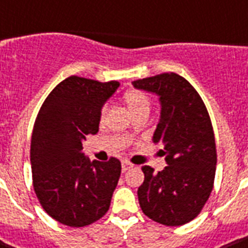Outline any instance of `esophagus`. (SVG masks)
<instances>
[{
  "label": "esophagus",
  "instance_id": "esophagus-1",
  "mask_svg": "<svg viewBox=\"0 0 248 248\" xmlns=\"http://www.w3.org/2000/svg\"><path fill=\"white\" fill-rule=\"evenodd\" d=\"M132 167H134V165H131V163L127 162V161H124V162H122V172H126L127 170L132 169Z\"/></svg>",
  "mask_w": 248,
  "mask_h": 248
}]
</instances>
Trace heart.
Returning <instances> with one entry per match:
<instances>
[{"instance_id": "b5f03b06", "label": "heart", "mask_w": 248, "mask_h": 248, "mask_svg": "<svg viewBox=\"0 0 248 248\" xmlns=\"http://www.w3.org/2000/svg\"><path fill=\"white\" fill-rule=\"evenodd\" d=\"M124 103L135 118L141 116V114H149V112H151L149 97L147 96V93H144L143 91H139V90H131V91H127L124 93ZM107 113H108V105H104L100 112L101 122L107 118Z\"/></svg>"}]
</instances>
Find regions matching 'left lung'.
<instances>
[{
    "label": "left lung",
    "mask_w": 248,
    "mask_h": 248,
    "mask_svg": "<svg viewBox=\"0 0 248 248\" xmlns=\"http://www.w3.org/2000/svg\"><path fill=\"white\" fill-rule=\"evenodd\" d=\"M132 85L158 96L161 114L152 140L162 145L159 152L167 163L158 172L141 167L145 177L138 189L140 207L157 223L184 225L200 214L214 186L216 145L207 109L196 89L176 73Z\"/></svg>",
    "instance_id": "left-lung-1"
}]
</instances>
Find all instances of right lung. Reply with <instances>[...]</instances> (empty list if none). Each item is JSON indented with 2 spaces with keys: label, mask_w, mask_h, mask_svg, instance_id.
<instances>
[{
  "label": "right lung",
  "mask_w": 248,
  "mask_h": 248,
  "mask_svg": "<svg viewBox=\"0 0 248 248\" xmlns=\"http://www.w3.org/2000/svg\"><path fill=\"white\" fill-rule=\"evenodd\" d=\"M120 82L71 76L48 93L34 122L31 143L33 186L56 221L79 228L107 214L121 175V162L90 161L86 135L99 131L100 112Z\"/></svg>",
  "instance_id": "right-lung-1"
}]
</instances>
